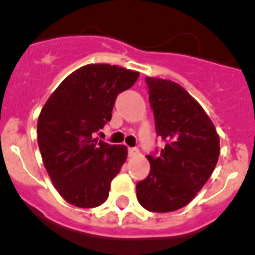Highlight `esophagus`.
<instances>
[{"instance_id":"esophagus-1","label":"esophagus","mask_w":255,"mask_h":255,"mask_svg":"<svg viewBox=\"0 0 255 255\" xmlns=\"http://www.w3.org/2000/svg\"><path fill=\"white\" fill-rule=\"evenodd\" d=\"M138 153H140V151H138V148H136V147H130V148H128V157H136L138 156Z\"/></svg>"}]
</instances>
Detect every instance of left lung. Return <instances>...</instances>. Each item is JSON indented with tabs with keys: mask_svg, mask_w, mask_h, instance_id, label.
Returning <instances> with one entry per match:
<instances>
[{
	"mask_svg": "<svg viewBox=\"0 0 255 255\" xmlns=\"http://www.w3.org/2000/svg\"><path fill=\"white\" fill-rule=\"evenodd\" d=\"M157 135L167 141L159 156H146L148 177L136 185L141 206L170 212L188 205L205 185L220 156V137L203 107L178 83L146 77Z\"/></svg>",
	"mask_w": 255,
	"mask_h": 255,
	"instance_id": "1",
	"label": "left lung"
}]
</instances>
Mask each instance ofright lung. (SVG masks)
Wrapping results in <instances>:
<instances>
[{
	"mask_svg": "<svg viewBox=\"0 0 255 255\" xmlns=\"http://www.w3.org/2000/svg\"><path fill=\"white\" fill-rule=\"evenodd\" d=\"M138 76L117 65H86L67 76L44 104L36 128L41 158L52 184L71 205L91 209L108 199L128 148L98 142L92 133L110 122L117 96Z\"/></svg>",
	"mask_w": 255,
	"mask_h": 255,
	"instance_id": "add662e5",
	"label": "right lung"
}]
</instances>
